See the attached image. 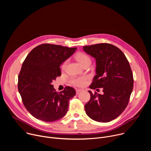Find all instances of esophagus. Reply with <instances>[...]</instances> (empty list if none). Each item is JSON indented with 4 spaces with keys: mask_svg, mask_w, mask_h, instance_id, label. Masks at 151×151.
Wrapping results in <instances>:
<instances>
[{
    "mask_svg": "<svg viewBox=\"0 0 151 151\" xmlns=\"http://www.w3.org/2000/svg\"><path fill=\"white\" fill-rule=\"evenodd\" d=\"M82 91V90H81V89H76V93H79L80 91Z\"/></svg>",
    "mask_w": 151,
    "mask_h": 151,
    "instance_id": "obj_1",
    "label": "esophagus"
}]
</instances>
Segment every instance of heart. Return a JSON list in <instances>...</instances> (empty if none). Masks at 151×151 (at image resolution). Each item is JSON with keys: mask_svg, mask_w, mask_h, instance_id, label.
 <instances>
[{"mask_svg": "<svg viewBox=\"0 0 151 151\" xmlns=\"http://www.w3.org/2000/svg\"><path fill=\"white\" fill-rule=\"evenodd\" d=\"M75 58L76 60L80 64L83 66L86 64H90L91 63V58L90 57L85 53L83 52H78L75 55ZM68 61H64L61 66V68L62 70H64L65 69L66 64H67ZM87 76H75L71 78L70 79V83L75 85L77 86V87H83L86 83H87Z\"/></svg>", "mask_w": 151, "mask_h": 151, "instance_id": "1", "label": "heart"}]
</instances>
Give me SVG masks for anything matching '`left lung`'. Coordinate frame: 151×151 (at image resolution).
Instances as JSON below:
<instances>
[{"instance_id": "left-lung-1", "label": "left lung", "mask_w": 151, "mask_h": 151, "mask_svg": "<svg viewBox=\"0 0 151 151\" xmlns=\"http://www.w3.org/2000/svg\"><path fill=\"white\" fill-rule=\"evenodd\" d=\"M83 51L96 61V75L90 88H103V94L91 95L85 105L87 115L92 119L107 122L125 110L133 88V76L124 54L116 47L103 43L83 47Z\"/></svg>"}]
</instances>
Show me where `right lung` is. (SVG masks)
Here are the masks:
<instances>
[{
  "label": "right lung",
  "instance_id": "right-lung-1",
  "mask_svg": "<svg viewBox=\"0 0 151 151\" xmlns=\"http://www.w3.org/2000/svg\"><path fill=\"white\" fill-rule=\"evenodd\" d=\"M76 49L42 44L33 48L24 60L18 75V89L26 109L36 119L54 122L66 114L69 100L76 91L66 87L57 93L51 83L61 76V64Z\"/></svg>",
  "mask_w": 151,
  "mask_h": 151
}]
</instances>
